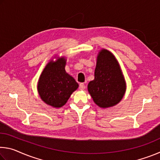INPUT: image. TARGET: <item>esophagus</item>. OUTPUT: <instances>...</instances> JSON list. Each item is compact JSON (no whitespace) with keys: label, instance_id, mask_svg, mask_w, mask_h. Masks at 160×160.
<instances>
[{"label":"esophagus","instance_id":"1","mask_svg":"<svg viewBox=\"0 0 160 160\" xmlns=\"http://www.w3.org/2000/svg\"><path fill=\"white\" fill-rule=\"evenodd\" d=\"M79 88H80V90H85V84H84V83H80V85H79Z\"/></svg>","mask_w":160,"mask_h":160}]
</instances>
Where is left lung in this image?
Returning a JSON list of instances; mask_svg holds the SVG:
<instances>
[{
    "label": "left lung",
    "mask_w": 160,
    "mask_h": 160,
    "mask_svg": "<svg viewBox=\"0 0 160 160\" xmlns=\"http://www.w3.org/2000/svg\"><path fill=\"white\" fill-rule=\"evenodd\" d=\"M88 89L94 102L101 108L115 106L123 99L126 81L118 61L108 50L103 48L99 52L94 79Z\"/></svg>",
    "instance_id": "8db88e82"
}]
</instances>
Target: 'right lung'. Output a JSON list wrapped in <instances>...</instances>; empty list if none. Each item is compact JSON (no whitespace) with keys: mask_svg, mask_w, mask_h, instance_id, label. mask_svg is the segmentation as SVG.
I'll list each match as a JSON object with an SVG mask.
<instances>
[{"mask_svg":"<svg viewBox=\"0 0 160 160\" xmlns=\"http://www.w3.org/2000/svg\"><path fill=\"white\" fill-rule=\"evenodd\" d=\"M66 64L65 57L57 58L56 61L51 60L44 68L38 82L37 90L41 99L55 108L66 104L79 86L74 78L66 72Z\"/></svg>","mask_w":160,"mask_h":160,"instance_id":"add662e5","label":"right lung"}]
</instances>
